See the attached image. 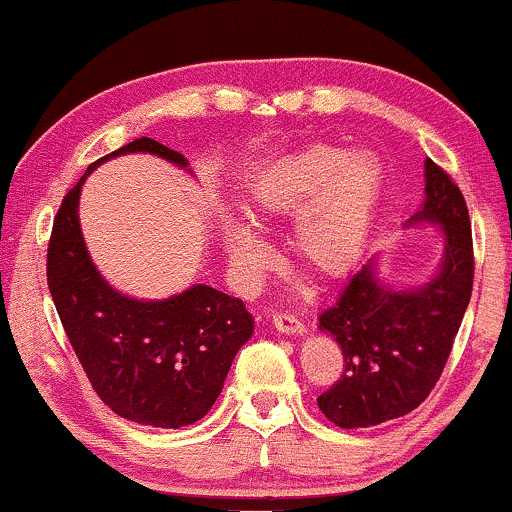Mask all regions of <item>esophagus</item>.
<instances>
[{"mask_svg": "<svg viewBox=\"0 0 512 512\" xmlns=\"http://www.w3.org/2000/svg\"><path fill=\"white\" fill-rule=\"evenodd\" d=\"M273 325H275V330L282 334H304L306 332V325L289 313H275Z\"/></svg>", "mask_w": 512, "mask_h": 512, "instance_id": "1", "label": "esophagus"}]
</instances>
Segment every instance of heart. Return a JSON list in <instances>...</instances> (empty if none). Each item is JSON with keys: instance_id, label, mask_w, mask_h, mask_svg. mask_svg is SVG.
Instances as JSON below:
<instances>
[{"instance_id": "1", "label": "heart", "mask_w": 512, "mask_h": 512, "mask_svg": "<svg viewBox=\"0 0 512 512\" xmlns=\"http://www.w3.org/2000/svg\"><path fill=\"white\" fill-rule=\"evenodd\" d=\"M384 189V166L375 151L346 154L334 144H311L282 156L258 175L244 199V216L268 227L297 216L289 251L313 273H349L368 242ZM218 239L232 275L244 289L258 285L270 249L237 220H220Z\"/></svg>"}]
</instances>
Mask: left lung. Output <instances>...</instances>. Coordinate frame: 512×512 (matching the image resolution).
Here are the masks:
<instances>
[{"instance_id": "left-lung-1", "label": "left lung", "mask_w": 512, "mask_h": 512, "mask_svg": "<svg viewBox=\"0 0 512 512\" xmlns=\"http://www.w3.org/2000/svg\"><path fill=\"white\" fill-rule=\"evenodd\" d=\"M439 225L444 256L425 285L396 289L368 258L337 301L318 315L344 353V375L318 396V408L344 430L375 427L410 413L430 396L449 361L470 304L475 256L468 204L456 182L425 161V199L406 220Z\"/></svg>"}]
</instances>
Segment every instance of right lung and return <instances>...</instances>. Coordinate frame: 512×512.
I'll use <instances>...</instances> for the list:
<instances>
[{
    "label": "right lung",
    "instance_id": "add662e5",
    "mask_svg": "<svg viewBox=\"0 0 512 512\" xmlns=\"http://www.w3.org/2000/svg\"><path fill=\"white\" fill-rule=\"evenodd\" d=\"M189 163L180 151L140 137L87 168L121 154ZM80 178L61 201L47 249V285L61 325L92 389L125 420L178 430L204 418L223 391L254 318L235 296L192 285L161 301L116 292L87 254L78 220Z\"/></svg>",
    "mask_w": 512,
    "mask_h": 512
}]
</instances>
